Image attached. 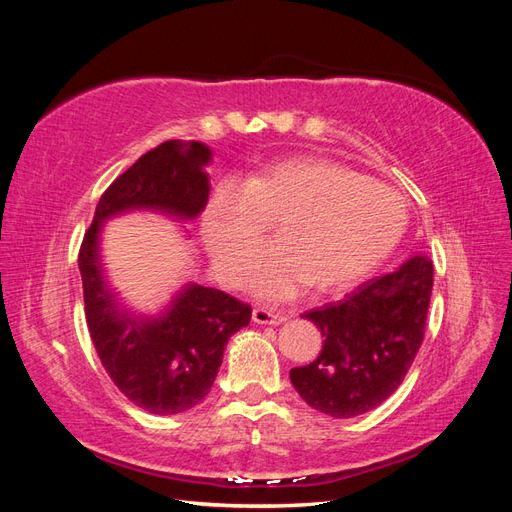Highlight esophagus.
Segmentation results:
<instances>
[{"mask_svg": "<svg viewBox=\"0 0 512 512\" xmlns=\"http://www.w3.org/2000/svg\"><path fill=\"white\" fill-rule=\"evenodd\" d=\"M252 320L256 324H273V327H275V324H282L286 320V316L284 314H277V312H271V309H267V307H254Z\"/></svg>", "mask_w": 512, "mask_h": 512, "instance_id": "obj_1", "label": "esophagus"}]
</instances>
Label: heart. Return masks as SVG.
<instances>
[{
  "label": "heart",
  "instance_id": "obj_1",
  "mask_svg": "<svg viewBox=\"0 0 512 512\" xmlns=\"http://www.w3.org/2000/svg\"><path fill=\"white\" fill-rule=\"evenodd\" d=\"M269 224L280 245L262 254L250 288L286 301L312 284L337 292L361 282L389 256L408 224L406 200L389 185L324 158H292L247 177L224 179L203 213L205 243L222 280L252 267Z\"/></svg>",
  "mask_w": 512,
  "mask_h": 512
}]
</instances>
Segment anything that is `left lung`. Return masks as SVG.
Here are the masks:
<instances>
[{"instance_id": "8db88e82", "label": "left lung", "mask_w": 512, "mask_h": 512, "mask_svg": "<svg viewBox=\"0 0 512 512\" xmlns=\"http://www.w3.org/2000/svg\"><path fill=\"white\" fill-rule=\"evenodd\" d=\"M431 286V260L412 256L346 299L303 314L324 337L312 363L290 369L305 404L333 418H352L389 399L423 344Z\"/></svg>"}]
</instances>
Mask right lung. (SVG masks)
Returning <instances> with one entry per match:
<instances>
[{
  "mask_svg": "<svg viewBox=\"0 0 512 512\" xmlns=\"http://www.w3.org/2000/svg\"><path fill=\"white\" fill-rule=\"evenodd\" d=\"M209 160L211 149L196 141H166L147 151L108 185L79 252L91 342L117 389L151 414H179L207 397L228 339L250 324L252 307L190 282L158 316L128 312L106 286L100 230L106 220L134 209L194 220L209 200L203 170Z\"/></svg>",
  "mask_w": 512,
  "mask_h": 512,
  "instance_id": "1",
  "label": "right lung"
}]
</instances>
